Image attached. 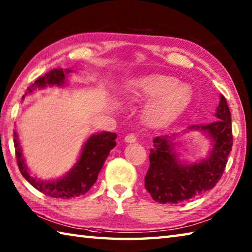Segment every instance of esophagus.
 Masks as SVG:
<instances>
[{
	"label": "esophagus",
	"instance_id": "obj_1",
	"mask_svg": "<svg viewBox=\"0 0 252 252\" xmlns=\"http://www.w3.org/2000/svg\"><path fill=\"white\" fill-rule=\"evenodd\" d=\"M124 140L126 142H135L137 140V136L135 134H128Z\"/></svg>",
	"mask_w": 252,
	"mask_h": 252
}]
</instances>
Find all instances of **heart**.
<instances>
[{
	"mask_svg": "<svg viewBox=\"0 0 252 252\" xmlns=\"http://www.w3.org/2000/svg\"><path fill=\"white\" fill-rule=\"evenodd\" d=\"M191 91L171 75L149 74L130 84L127 97L132 102H150L145 110L148 124L155 127L168 124L189 101Z\"/></svg>",
	"mask_w": 252,
	"mask_h": 252,
	"instance_id": "heart-1",
	"label": "heart"
}]
</instances>
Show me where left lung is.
I'll return each mask as SVG.
<instances>
[{"label": "left lung", "instance_id": "1", "mask_svg": "<svg viewBox=\"0 0 252 252\" xmlns=\"http://www.w3.org/2000/svg\"><path fill=\"white\" fill-rule=\"evenodd\" d=\"M216 117L218 121L212 124L189 127L208 132L213 140L210 158L198 163H180L168 135L154 139L150 165L145 177V188L154 201L160 204L187 202L213 189L220 181L232 148L230 111L224 95H220Z\"/></svg>", "mask_w": 252, "mask_h": 252}]
</instances>
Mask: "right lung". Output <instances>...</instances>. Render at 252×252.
I'll list each match as a JSON object with an SVG mask.
<instances>
[{
  "label": "right lung",
  "mask_w": 252,
  "mask_h": 252,
  "mask_svg": "<svg viewBox=\"0 0 252 252\" xmlns=\"http://www.w3.org/2000/svg\"><path fill=\"white\" fill-rule=\"evenodd\" d=\"M71 72L70 70L61 68L54 69L47 72L44 77H39L31 87L27 88V92L32 93L36 88H45L46 85H63L64 83V73ZM27 94V93H26ZM115 132L104 131L90 137L82 149L81 156L74 167L69 171L68 174L63 179L56 181H41L32 178L28 171L25 160L23 158L20 141L16 131H14V147L17 165L21 173L32 187L47 196L55 198L69 200L81 196L87 193L93 184L96 182L97 175L101 171L104 162L110 155V151L116 146Z\"/></svg>",
  "instance_id": "obj_1"
}]
</instances>
